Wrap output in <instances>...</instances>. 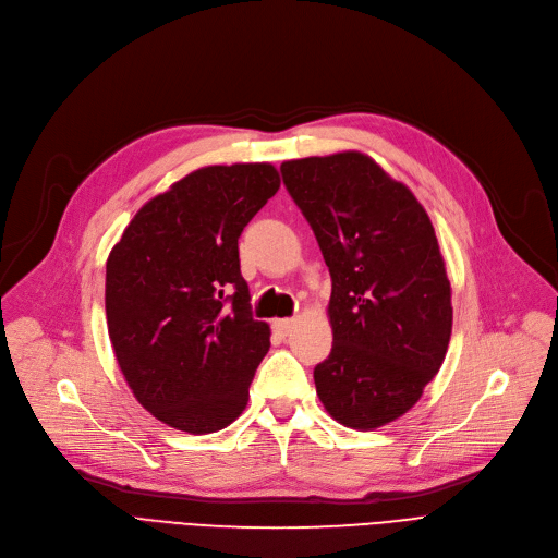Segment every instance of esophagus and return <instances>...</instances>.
<instances>
[{
  "label": "esophagus",
  "mask_w": 558,
  "mask_h": 558,
  "mask_svg": "<svg viewBox=\"0 0 558 558\" xmlns=\"http://www.w3.org/2000/svg\"><path fill=\"white\" fill-rule=\"evenodd\" d=\"M293 325L295 323L291 318H278V320H274V331L280 336H287L293 329Z\"/></svg>",
  "instance_id": "1"
}]
</instances>
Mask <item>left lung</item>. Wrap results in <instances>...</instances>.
Here are the masks:
<instances>
[{"instance_id":"left-lung-1","label":"left lung","mask_w":558,"mask_h":558,"mask_svg":"<svg viewBox=\"0 0 558 558\" xmlns=\"http://www.w3.org/2000/svg\"><path fill=\"white\" fill-rule=\"evenodd\" d=\"M331 274L333 344L314 380L325 410L376 429L423 396L451 336V287L421 202L369 156L344 150L282 162Z\"/></svg>"}]
</instances>
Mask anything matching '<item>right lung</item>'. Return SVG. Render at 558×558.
Returning <instances> with one entry per match:
<instances>
[{
	"instance_id": "add662e5",
	"label": "right lung",
	"mask_w": 558,
	"mask_h": 558,
	"mask_svg": "<svg viewBox=\"0 0 558 558\" xmlns=\"http://www.w3.org/2000/svg\"><path fill=\"white\" fill-rule=\"evenodd\" d=\"M280 189L274 165L205 167L148 199L107 260V325L144 410L189 434L231 425L271 329L256 320L238 238Z\"/></svg>"
}]
</instances>
